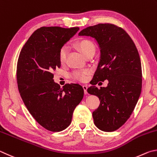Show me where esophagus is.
I'll use <instances>...</instances> for the list:
<instances>
[{
    "instance_id": "1",
    "label": "esophagus",
    "mask_w": 157,
    "mask_h": 157,
    "mask_svg": "<svg viewBox=\"0 0 157 157\" xmlns=\"http://www.w3.org/2000/svg\"><path fill=\"white\" fill-rule=\"evenodd\" d=\"M83 90H84V93L86 94L87 93V87L86 85H83Z\"/></svg>"
}]
</instances>
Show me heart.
<instances>
[{
  "mask_svg": "<svg viewBox=\"0 0 157 157\" xmlns=\"http://www.w3.org/2000/svg\"><path fill=\"white\" fill-rule=\"evenodd\" d=\"M76 45L79 49L85 56H87L90 52L95 51V46L91 40L88 39H81L76 43ZM68 53V48L66 46H63L60 48L59 52V60L61 64L65 62ZM89 71H74L71 74V76L74 80L78 81H85L89 75Z\"/></svg>",
  "mask_w": 157,
  "mask_h": 157,
  "instance_id": "b5f03b06",
  "label": "heart"
}]
</instances>
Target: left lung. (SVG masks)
I'll use <instances>...</instances> for the list:
<instances>
[{
	"label": "left lung",
	"mask_w": 157,
	"mask_h": 157,
	"mask_svg": "<svg viewBox=\"0 0 157 157\" xmlns=\"http://www.w3.org/2000/svg\"><path fill=\"white\" fill-rule=\"evenodd\" d=\"M78 35L94 38L101 49L92 86L87 89L89 94L100 100L99 106L92 113L94 123L102 131H115L130 118L141 94L142 70L138 50L128 33L114 24L87 27ZM106 79V88L95 86Z\"/></svg>",
	"instance_id": "obj_1"
}]
</instances>
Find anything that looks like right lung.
<instances>
[{"label":"right lung","instance_id":"obj_1","mask_svg":"<svg viewBox=\"0 0 157 157\" xmlns=\"http://www.w3.org/2000/svg\"><path fill=\"white\" fill-rule=\"evenodd\" d=\"M78 29L40 27L19 54L16 80L21 97L34 119L51 132L62 131L70 125L74 109L83 98V88L79 84L61 87L53 80V72L60 67L59 49Z\"/></svg>","mask_w":157,"mask_h":157}]
</instances>
